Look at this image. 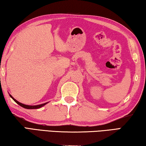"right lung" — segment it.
I'll list each match as a JSON object with an SVG mask.
<instances>
[{"instance_id": "right-lung-1", "label": "right lung", "mask_w": 146, "mask_h": 146, "mask_svg": "<svg viewBox=\"0 0 146 146\" xmlns=\"http://www.w3.org/2000/svg\"><path fill=\"white\" fill-rule=\"evenodd\" d=\"M9 96H10V97L13 99L15 102L17 104H18L19 106H21V107H23L24 108H26V109H38V108H40L42 107V106H45L46 104H48V102H46V103H44V104H39V105H36V106H29V105H26V104H24L23 103H21L19 102V101H17L16 99H15V98L12 97V96L9 94Z\"/></svg>"}]
</instances>
